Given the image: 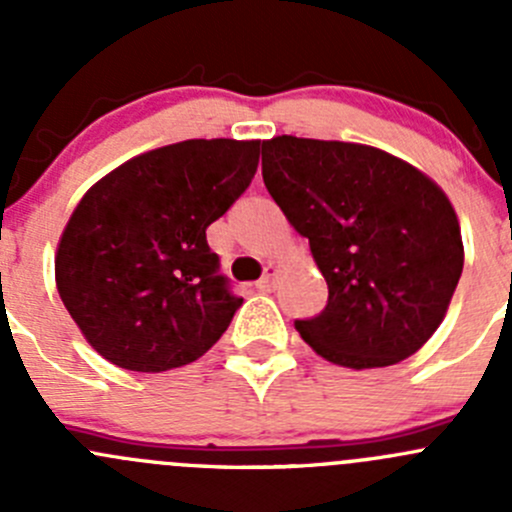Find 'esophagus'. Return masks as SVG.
Returning a JSON list of instances; mask_svg holds the SVG:
<instances>
[{
	"instance_id": "1",
	"label": "esophagus",
	"mask_w": 512,
	"mask_h": 512,
	"mask_svg": "<svg viewBox=\"0 0 512 512\" xmlns=\"http://www.w3.org/2000/svg\"><path fill=\"white\" fill-rule=\"evenodd\" d=\"M277 277H280V267L277 265H267L265 267V275L260 277V280H257V289H260V292H272V289H275V285H277Z\"/></svg>"
}]
</instances>
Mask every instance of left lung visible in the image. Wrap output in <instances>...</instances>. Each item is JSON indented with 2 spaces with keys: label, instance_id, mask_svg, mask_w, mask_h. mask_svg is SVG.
I'll return each instance as SVG.
<instances>
[{
  "label": "left lung",
  "instance_id": "obj_1",
  "mask_svg": "<svg viewBox=\"0 0 512 512\" xmlns=\"http://www.w3.org/2000/svg\"><path fill=\"white\" fill-rule=\"evenodd\" d=\"M262 180L309 240L327 307L294 327L327 361L376 369L431 339L463 272L456 210L406 160L344 141L262 143Z\"/></svg>",
  "mask_w": 512,
  "mask_h": 512
}]
</instances>
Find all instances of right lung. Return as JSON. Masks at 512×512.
I'll return each instance as SVG.
<instances>
[{
    "instance_id": "1",
    "label": "right lung",
    "mask_w": 512,
    "mask_h": 512,
    "mask_svg": "<svg viewBox=\"0 0 512 512\" xmlns=\"http://www.w3.org/2000/svg\"><path fill=\"white\" fill-rule=\"evenodd\" d=\"M257 163L260 141L193 138L126 160L79 200L56 247V289L103 359L156 374L223 337L242 299L205 230Z\"/></svg>"
}]
</instances>
